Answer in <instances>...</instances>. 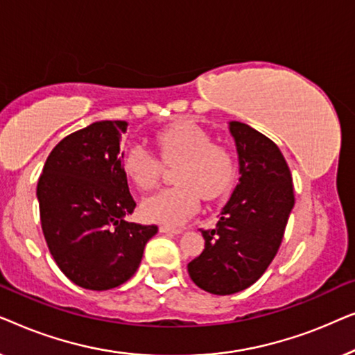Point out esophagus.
I'll use <instances>...</instances> for the list:
<instances>
[{"label": "esophagus", "instance_id": "obj_1", "mask_svg": "<svg viewBox=\"0 0 355 355\" xmlns=\"http://www.w3.org/2000/svg\"><path fill=\"white\" fill-rule=\"evenodd\" d=\"M159 231L166 232V234H181L182 230H178V227H171V226H159Z\"/></svg>", "mask_w": 355, "mask_h": 355}]
</instances>
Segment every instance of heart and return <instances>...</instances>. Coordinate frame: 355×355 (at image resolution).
Listing matches in <instances>:
<instances>
[{
  "mask_svg": "<svg viewBox=\"0 0 355 355\" xmlns=\"http://www.w3.org/2000/svg\"><path fill=\"white\" fill-rule=\"evenodd\" d=\"M162 159L176 164V186L162 189L142 202V213L150 221L166 226L184 225L203 200H216L230 191L236 178V163L225 145L213 144L210 134L191 121H178L163 128L155 137ZM147 145L130 142L121 163L130 181L142 191L157 186L163 163Z\"/></svg>",
  "mask_w": 355,
  "mask_h": 355,
  "instance_id": "b5f03b06",
  "label": "heart"
}]
</instances>
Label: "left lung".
I'll list each match as a JSON object with an SVG mask.
<instances>
[{"label": "left lung", "instance_id": "8db88e82", "mask_svg": "<svg viewBox=\"0 0 355 355\" xmlns=\"http://www.w3.org/2000/svg\"><path fill=\"white\" fill-rule=\"evenodd\" d=\"M239 157V184L213 230H202L205 249L187 265L198 288L216 295L244 291L265 273L283 241L294 207L293 176L273 140L231 121Z\"/></svg>", "mask_w": 355, "mask_h": 355}]
</instances>
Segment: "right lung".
Instances as JSON below:
<instances>
[{"mask_svg":"<svg viewBox=\"0 0 355 355\" xmlns=\"http://www.w3.org/2000/svg\"><path fill=\"white\" fill-rule=\"evenodd\" d=\"M125 121L76 130L48 155L38 178L43 236L60 270L84 289L125 283L158 226L124 220L135 208L119 153Z\"/></svg>","mask_w":355,"mask_h":355,"instance_id":"right-lung-1","label":"right lung"}]
</instances>
